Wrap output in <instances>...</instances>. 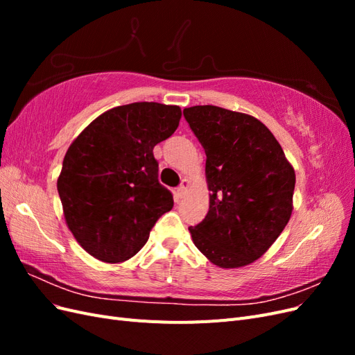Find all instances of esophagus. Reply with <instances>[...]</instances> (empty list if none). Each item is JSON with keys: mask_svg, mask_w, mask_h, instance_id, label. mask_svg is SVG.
I'll return each mask as SVG.
<instances>
[{"mask_svg": "<svg viewBox=\"0 0 355 355\" xmlns=\"http://www.w3.org/2000/svg\"><path fill=\"white\" fill-rule=\"evenodd\" d=\"M188 188H189V180H188V179H184V180H182L180 187L178 188V194H179V197L185 196V192H187V189H188Z\"/></svg>", "mask_w": 355, "mask_h": 355, "instance_id": "1", "label": "esophagus"}]
</instances>
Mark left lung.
Returning a JSON list of instances; mask_svg holds the SVG:
<instances>
[{"label":"left lung","mask_w":355,"mask_h":355,"mask_svg":"<svg viewBox=\"0 0 355 355\" xmlns=\"http://www.w3.org/2000/svg\"><path fill=\"white\" fill-rule=\"evenodd\" d=\"M206 153L209 211L189 232L219 268L253 263L292 216L295 168L257 118L213 105L184 110Z\"/></svg>","instance_id":"1"}]
</instances>
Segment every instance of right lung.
<instances>
[{"label": "right lung", "instance_id": "1", "mask_svg": "<svg viewBox=\"0 0 355 355\" xmlns=\"http://www.w3.org/2000/svg\"><path fill=\"white\" fill-rule=\"evenodd\" d=\"M178 105L136 102L103 112L73 139L58 191L75 240L96 259H130L173 196L158 182L153 149L179 125Z\"/></svg>", "mask_w": 355, "mask_h": 355}]
</instances>
